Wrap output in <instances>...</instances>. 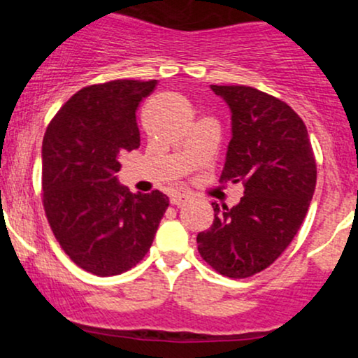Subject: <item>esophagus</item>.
Returning <instances> with one entry per match:
<instances>
[{"label": "esophagus", "mask_w": 358, "mask_h": 358, "mask_svg": "<svg viewBox=\"0 0 358 358\" xmlns=\"http://www.w3.org/2000/svg\"><path fill=\"white\" fill-rule=\"evenodd\" d=\"M188 200V195H185V193H175V195H171L170 202L173 205H182Z\"/></svg>", "instance_id": "34e87169"}]
</instances>
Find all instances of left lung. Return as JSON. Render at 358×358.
Segmentation results:
<instances>
[{"label": "left lung", "mask_w": 358, "mask_h": 358, "mask_svg": "<svg viewBox=\"0 0 358 358\" xmlns=\"http://www.w3.org/2000/svg\"><path fill=\"white\" fill-rule=\"evenodd\" d=\"M232 113L222 182L242 183L229 208L212 203L213 224L196 236L200 256L222 276L250 278L294 239L315 193L316 162L303 119L278 97L248 85H210Z\"/></svg>", "instance_id": "8db88e82"}]
</instances>
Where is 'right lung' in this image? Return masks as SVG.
Masks as SVG:
<instances>
[{"mask_svg": "<svg viewBox=\"0 0 358 358\" xmlns=\"http://www.w3.org/2000/svg\"><path fill=\"white\" fill-rule=\"evenodd\" d=\"M158 80L94 84L62 106L42 146L45 215L64 252L96 276L134 268L153 244L168 196L117 183L119 155L136 150V110Z\"/></svg>", "mask_w": 358, "mask_h": 358, "instance_id": "add662e5", "label": "right lung"}]
</instances>
